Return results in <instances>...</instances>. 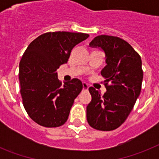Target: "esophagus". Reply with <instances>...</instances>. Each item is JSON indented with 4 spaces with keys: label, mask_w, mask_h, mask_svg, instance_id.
I'll list each match as a JSON object with an SVG mask.
<instances>
[{
    "label": "esophagus",
    "mask_w": 159,
    "mask_h": 159,
    "mask_svg": "<svg viewBox=\"0 0 159 159\" xmlns=\"http://www.w3.org/2000/svg\"><path fill=\"white\" fill-rule=\"evenodd\" d=\"M82 87H83V90H87L88 89V87H89V86H88L87 83H86V82H83V83H82Z\"/></svg>",
    "instance_id": "esophagus-1"
}]
</instances>
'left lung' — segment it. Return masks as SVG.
<instances>
[{"label":"left lung","instance_id":"obj_1","mask_svg":"<svg viewBox=\"0 0 159 159\" xmlns=\"http://www.w3.org/2000/svg\"><path fill=\"white\" fill-rule=\"evenodd\" d=\"M90 46L104 50L107 65L101 72L106 78V93L102 96L89 87L92 101L87 106V122L97 130H114L125 121L140 94L141 57L128 42L116 36H97Z\"/></svg>","mask_w":159,"mask_h":159}]
</instances>
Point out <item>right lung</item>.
<instances>
[{
    "label": "right lung",
    "instance_id": "right-lung-1",
    "mask_svg": "<svg viewBox=\"0 0 159 159\" xmlns=\"http://www.w3.org/2000/svg\"><path fill=\"white\" fill-rule=\"evenodd\" d=\"M88 37L84 33L48 32L25 51L19 70L20 94L27 114L39 125L54 128L67 121L82 83L73 78L62 86L56 71L67 63L72 48Z\"/></svg>",
    "mask_w": 159,
    "mask_h": 159
}]
</instances>
